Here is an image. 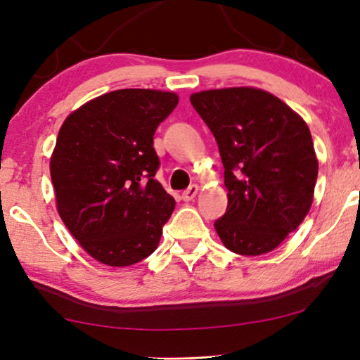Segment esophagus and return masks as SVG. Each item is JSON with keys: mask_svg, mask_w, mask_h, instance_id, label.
Returning a JSON list of instances; mask_svg holds the SVG:
<instances>
[{"mask_svg": "<svg viewBox=\"0 0 360 360\" xmlns=\"http://www.w3.org/2000/svg\"><path fill=\"white\" fill-rule=\"evenodd\" d=\"M196 195H198V186L191 185V186H188V188L184 191V193H181V200H184V201H191V200H195Z\"/></svg>", "mask_w": 360, "mask_h": 360, "instance_id": "34e87169", "label": "esophagus"}]
</instances>
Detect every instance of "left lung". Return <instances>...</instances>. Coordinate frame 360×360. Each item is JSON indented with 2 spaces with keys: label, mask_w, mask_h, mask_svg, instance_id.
Segmentation results:
<instances>
[{
  "label": "left lung",
  "mask_w": 360,
  "mask_h": 360,
  "mask_svg": "<svg viewBox=\"0 0 360 360\" xmlns=\"http://www.w3.org/2000/svg\"><path fill=\"white\" fill-rule=\"evenodd\" d=\"M224 167L228 210L214 221L231 252L267 254L302 224L313 203L318 159L307 122L259 88L193 93Z\"/></svg>",
  "instance_id": "left-lung-1"
}]
</instances>
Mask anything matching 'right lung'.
<instances>
[{
	"label": "right lung",
	"mask_w": 360,
	"mask_h": 360,
	"mask_svg": "<svg viewBox=\"0 0 360 360\" xmlns=\"http://www.w3.org/2000/svg\"><path fill=\"white\" fill-rule=\"evenodd\" d=\"M176 105L172 91L126 88L63 121L51 157L57 211L98 262L127 267L159 245L175 200L154 179V134Z\"/></svg>",
	"instance_id": "right-lung-1"
}]
</instances>
